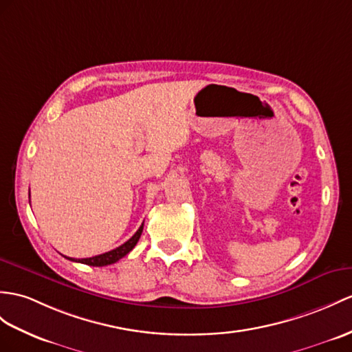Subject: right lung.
<instances>
[{
    "label": "right lung",
    "mask_w": 352,
    "mask_h": 352,
    "mask_svg": "<svg viewBox=\"0 0 352 352\" xmlns=\"http://www.w3.org/2000/svg\"><path fill=\"white\" fill-rule=\"evenodd\" d=\"M142 231H143V224L140 226V228L135 231L134 236L131 239H128V241L121 245L115 248V250H111L109 252H104V254H100V255H96V256H91V258H70V256H65L67 260H72V261H76V263H82V264H88V265H94V267H102V265H109V264H113L116 261H119L122 258V256H125L128 252H130L133 248L135 246V243L139 242V239L142 236Z\"/></svg>",
    "instance_id": "add662e5"
}]
</instances>
